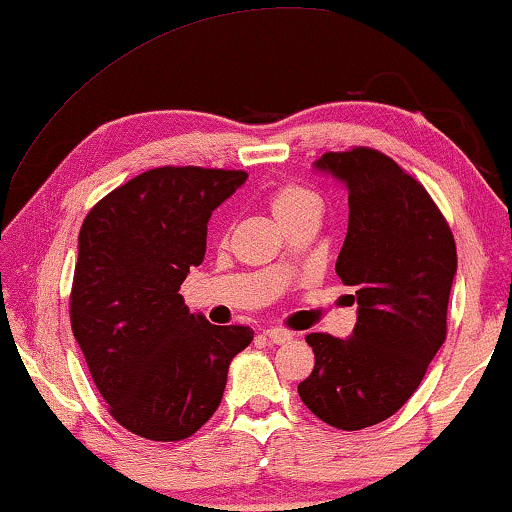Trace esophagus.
<instances>
[{
    "instance_id": "1",
    "label": "esophagus",
    "mask_w": 512,
    "mask_h": 512,
    "mask_svg": "<svg viewBox=\"0 0 512 512\" xmlns=\"http://www.w3.org/2000/svg\"><path fill=\"white\" fill-rule=\"evenodd\" d=\"M264 334L269 336V341H271V343H276V345H285V343H290L292 338H294L292 331L280 329V327H271V329H266Z\"/></svg>"
}]
</instances>
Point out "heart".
I'll return each instance as SVG.
<instances>
[{"label": "heart", "mask_w": 512, "mask_h": 512, "mask_svg": "<svg viewBox=\"0 0 512 512\" xmlns=\"http://www.w3.org/2000/svg\"><path fill=\"white\" fill-rule=\"evenodd\" d=\"M269 204H271V211L278 218V222H283L285 218H290V215L299 213V211H306V208H318L320 211L318 194L311 192L304 185H297V183L278 185L276 190L271 192Z\"/></svg>", "instance_id": "b5f03b06"}]
</instances>
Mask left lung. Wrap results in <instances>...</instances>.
<instances>
[{
    "label": "left lung",
    "instance_id": "obj_1",
    "mask_svg": "<svg viewBox=\"0 0 512 512\" xmlns=\"http://www.w3.org/2000/svg\"><path fill=\"white\" fill-rule=\"evenodd\" d=\"M315 169L348 187L336 273L355 287L357 325L350 338L306 336L315 366L299 397L322 422L357 431L397 413L443 345L457 248L429 192L380 150L325 153Z\"/></svg>",
    "mask_w": 512,
    "mask_h": 512
}]
</instances>
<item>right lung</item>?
Returning <instances> with one entry per match:
<instances>
[{"instance_id": "1", "label": "right lung", "mask_w": 512, "mask_h": 512, "mask_svg": "<svg viewBox=\"0 0 512 512\" xmlns=\"http://www.w3.org/2000/svg\"><path fill=\"white\" fill-rule=\"evenodd\" d=\"M246 171L157 167L97 201L78 234L71 329L109 413L148 441H183L222 401L250 327L211 325L178 290L204 262L211 213Z\"/></svg>"}]
</instances>
